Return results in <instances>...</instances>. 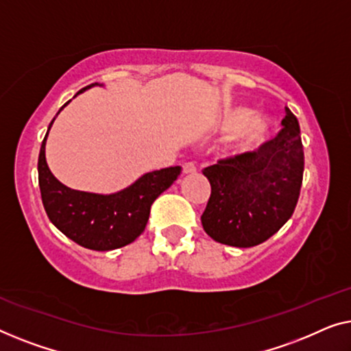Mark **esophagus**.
Instances as JSON below:
<instances>
[{"label":"esophagus","mask_w":351,"mask_h":351,"mask_svg":"<svg viewBox=\"0 0 351 351\" xmlns=\"http://www.w3.org/2000/svg\"><path fill=\"white\" fill-rule=\"evenodd\" d=\"M197 169L195 165L192 164V162H186V164H182V173L184 175H191V173H195Z\"/></svg>","instance_id":"34e87169"}]
</instances>
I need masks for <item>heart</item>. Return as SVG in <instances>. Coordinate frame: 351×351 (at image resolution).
<instances>
[{
	"mask_svg": "<svg viewBox=\"0 0 351 351\" xmlns=\"http://www.w3.org/2000/svg\"><path fill=\"white\" fill-rule=\"evenodd\" d=\"M253 110L245 106L227 108L219 121V130L227 135L238 133L235 147L240 152H254L274 136L275 125L267 117H254Z\"/></svg>",
	"mask_w": 351,
	"mask_h": 351,
	"instance_id": "1",
	"label": "heart"
}]
</instances>
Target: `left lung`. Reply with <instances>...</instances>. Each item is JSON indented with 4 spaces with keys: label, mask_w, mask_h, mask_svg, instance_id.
<instances>
[{
    "label": "left lung",
    "mask_w": 351,
    "mask_h": 351,
    "mask_svg": "<svg viewBox=\"0 0 351 351\" xmlns=\"http://www.w3.org/2000/svg\"><path fill=\"white\" fill-rule=\"evenodd\" d=\"M281 132L254 152L204 169L211 194L202 226L215 241L250 248L269 240L298 205L304 147L298 117L286 108Z\"/></svg>",
    "instance_id": "1"
}]
</instances>
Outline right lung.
Wrapping results in <instances>:
<instances>
[{
	"label": "right lung",
	"mask_w": 351,
	"mask_h": 351,
	"mask_svg": "<svg viewBox=\"0 0 351 351\" xmlns=\"http://www.w3.org/2000/svg\"><path fill=\"white\" fill-rule=\"evenodd\" d=\"M93 86L98 84H90L77 93ZM70 101H66L60 111ZM53 121L56 117L49 125V130ZM49 130L39 151L38 181L44 210L51 223L68 239L88 250L110 251L132 243L145 230L151 205L162 192L173 184L181 173V167L149 171L116 194L103 195L75 191L62 184L49 170L46 162Z\"/></svg>",
	"instance_id": "obj_1"
}]
</instances>
